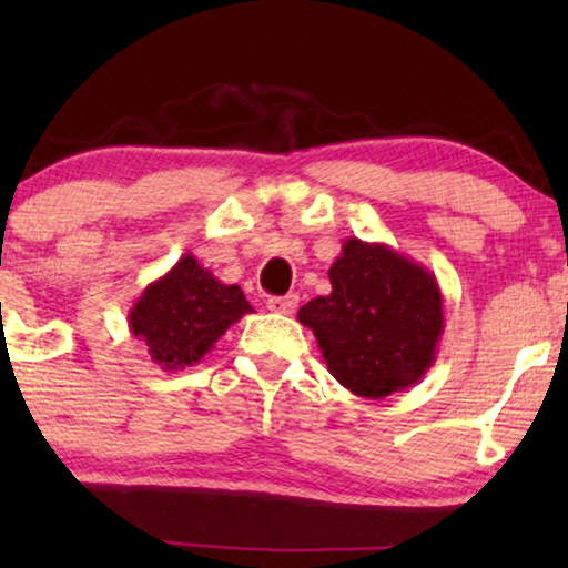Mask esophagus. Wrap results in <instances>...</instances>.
Here are the masks:
<instances>
[{
  "label": "esophagus",
  "mask_w": 568,
  "mask_h": 568,
  "mask_svg": "<svg viewBox=\"0 0 568 568\" xmlns=\"http://www.w3.org/2000/svg\"><path fill=\"white\" fill-rule=\"evenodd\" d=\"M266 307L271 313H282V315H292L297 310V294H284V297H268Z\"/></svg>",
  "instance_id": "1"
}]
</instances>
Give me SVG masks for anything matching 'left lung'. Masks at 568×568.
<instances>
[{
  "label": "left lung",
  "instance_id": "obj_1",
  "mask_svg": "<svg viewBox=\"0 0 568 568\" xmlns=\"http://www.w3.org/2000/svg\"><path fill=\"white\" fill-rule=\"evenodd\" d=\"M331 294L300 307L328 372L359 398L416 385L445 331L442 290L422 263L383 243L348 237L328 268Z\"/></svg>",
  "mask_w": 568,
  "mask_h": 568
}]
</instances>
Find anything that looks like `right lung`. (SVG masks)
Returning a JSON list of instances; mask_svg holds the SVG:
<instances>
[{
  "instance_id": "obj_1",
  "label": "right lung",
  "mask_w": 568,
  "mask_h": 568,
  "mask_svg": "<svg viewBox=\"0 0 568 568\" xmlns=\"http://www.w3.org/2000/svg\"><path fill=\"white\" fill-rule=\"evenodd\" d=\"M253 313L237 284H222L185 253L165 276L152 282L129 310V328L150 348L160 369L199 364L230 325Z\"/></svg>"
}]
</instances>
